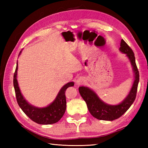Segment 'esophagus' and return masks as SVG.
I'll use <instances>...</instances> for the list:
<instances>
[{
    "mask_svg": "<svg viewBox=\"0 0 148 148\" xmlns=\"http://www.w3.org/2000/svg\"><path fill=\"white\" fill-rule=\"evenodd\" d=\"M83 81H84V79L82 77H79V78H77L76 80V83H77V84H78V85H79V84H82Z\"/></svg>",
    "mask_w": 148,
    "mask_h": 148,
    "instance_id": "esophagus-1",
    "label": "esophagus"
}]
</instances>
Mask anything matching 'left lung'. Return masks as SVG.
Instances as JSON below:
<instances>
[{"label": "left lung", "mask_w": 148, "mask_h": 148, "mask_svg": "<svg viewBox=\"0 0 148 148\" xmlns=\"http://www.w3.org/2000/svg\"><path fill=\"white\" fill-rule=\"evenodd\" d=\"M119 51L125 53L129 58L133 67L135 79L128 95L121 103L118 105H109L99 99L93 90L86 86H80L79 92L86 102L90 114L100 120L112 121L118 119L124 114L134 103L136 97L138 83L139 81V72L137 67L134 53L130 47L121 39Z\"/></svg>", "instance_id": "obj_1"}]
</instances>
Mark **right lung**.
Returning a JSON list of instances; mask_svg holds the SVG:
<instances>
[{"label": "right lung", "mask_w": 148, "mask_h": 148, "mask_svg": "<svg viewBox=\"0 0 148 148\" xmlns=\"http://www.w3.org/2000/svg\"><path fill=\"white\" fill-rule=\"evenodd\" d=\"M21 52V51L19 55H20ZM17 70L18 63L16 64V67L13 76V85L17 102L22 111L30 119L38 124L51 125L58 122L62 118L65 112V91L69 87L73 86L74 83L70 82L65 84L60 90L56 99L51 104L45 108H39L30 105L21 95L16 79Z\"/></svg>", "instance_id": "right-lung-1"}]
</instances>
